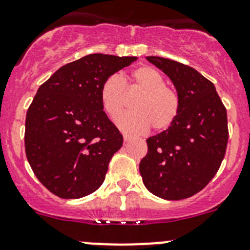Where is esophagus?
Masks as SVG:
<instances>
[{"label":"esophagus","mask_w":250,"mask_h":250,"mask_svg":"<svg viewBox=\"0 0 250 250\" xmlns=\"http://www.w3.org/2000/svg\"><path fill=\"white\" fill-rule=\"evenodd\" d=\"M130 138H132V136H129V134H123V139H125V142H128Z\"/></svg>","instance_id":"1"}]
</instances>
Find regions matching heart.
<instances>
[{
    "mask_svg": "<svg viewBox=\"0 0 250 250\" xmlns=\"http://www.w3.org/2000/svg\"><path fill=\"white\" fill-rule=\"evenodd\" d=\"M141 92L133 102V112L117 120L128 133H143L152 125L154 130H166L175 122L181 109L178 91L166 83L164 76L152 66L133 69L128 80L112 75L103 81L100 91L101 104L112 120H116L128 104L127 94Z\"/></svg>",
    "mask_w": 250,
    "mask_h": 250,
    "instance_id": "1",
    "label": "heart"
}]
</instances>
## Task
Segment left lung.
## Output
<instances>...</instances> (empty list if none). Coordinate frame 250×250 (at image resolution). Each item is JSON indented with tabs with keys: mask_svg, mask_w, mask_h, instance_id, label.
<instances>
[{
	"mask_svg": "<svg viewBox=\"0 0 250 250\" xmlns=\"http://www.w3.org/2000/svg\"><path fill=\"white\" fill-rule=\"evenodd\" d=\"M147 60L172 80L181 109L168 129L147 139L139 172L157 197L186 199L201 192L219 169L229 137L227 109L214 84L194 68L163 57Z\"/></svg>",
	"mask_w": 250,
	"mask_h": 250,
	"instance_id": "obj_1",
	"label": "left lung"
}]
</instances>
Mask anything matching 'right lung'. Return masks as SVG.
<instances>
[{"label":"right lung","mask_w":250,"mask_h":250,"mask_svg":"<svg viewBox=\"0 0 250 250\" xmlns=\"http://www.w3.org/2000/svg\"><path fill=\"white\" fill-rule=\"evenodd\" d=\"M136 60L84 56L38 88L27 111L24 148L38 181L57 197L77 199L102 186L123 137L103 111L101 86Z\"/></svg>","instance_id":"right-lung-1"}]
</instances>
